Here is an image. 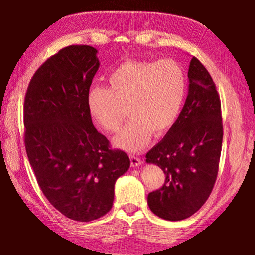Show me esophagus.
Masks as SVG:
<instances>
[{
  "mask_svg": "<svg viewBox=\"0 0 255 255\" xmlns=\"http://www.w3.org/2000/svg\"><path fill=\"white\" fill-rule=\"evenodd\" d=\"M130 164L132 167H137L141 165V159L139 157L135 156V155H130Z\"/></svg>",
  "mask_w": 255,
  "mask_h": 255,
  "instance_id": "obj_1",
  "label": "esophagus"
}]
</instances>
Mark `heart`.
<instances>
[{
  "mask_svg": "<svg viewBox=\"0 0 255 255\" xmlns=\"http://www.w3.org/2000/svg\"><path fill=\"white\" fill-rule=\"evenodd\" d=\"M108 86H94L86 96L90 117L108 132L122 127L128 108L130 122L114 138V145L127 152H138L148 144L153 132L166 133L182 110L187 79L178 63L129 59L107 77Z\"/></svg>",
  "mask_w": 255,
  "mask_h": 255,
  "instance_id": "b5f03b06",
  "label": "heart"
}]
</instances>
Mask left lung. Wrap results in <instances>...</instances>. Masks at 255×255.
Wrapping results in <instances>:
<instances>
[{
	"mask_svg": "<svg viewBox=\"0 0 255 255\" xmlns=\"http://www.w3.org/2000/svg\"><path fill=\"white\" fill-rule=\"evenodd\" d=\"M188 79L179 119L146 154V163L165 174L163 187L147 197L149 209L171 222L192 216L208 199L222 152L221 100L208 71L196 57L190 60Z\"/></svg>",
	"mask_w": 255,
	"mask_h": 255,
	"instance_id": "8db88e82",
	"label": "left lung"
}]
</instances>
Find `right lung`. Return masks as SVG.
I'll return each instance as SVG.
<instances>
[{
	"instance_id": "obj_1",
	"label": "right lung",
	"mask_w": 255,
	"mask_h": 255,
	"mask_svg": "<svg viewBox=\"0 0 255 255\" xmlns=\"http://www.w3.org/2000/svg\"><path fill=\"white\" fill-rule=\"evenodd\" d=\"M91 46H68L30 81L24 100L25 150L42 193L59 213L91 222L111 209L116 181L130 159L109 147L86 108L100 67Z\"/></svg>"
}]
</instances>
